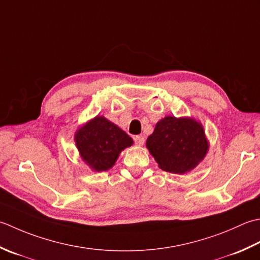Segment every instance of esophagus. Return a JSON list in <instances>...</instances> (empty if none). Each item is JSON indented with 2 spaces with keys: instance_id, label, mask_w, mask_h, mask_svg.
I'll return each instance as SVG.
<instances>
[{
  "instance_id": "1",
  "label": "esophagus",
  "mask_w": 260,
  "mask_h": 260,
  "mask_svg": "<svg viewBox=\"0 0 260 260\" xmlns=\"http://www.w3.org/2000/svg\"><path fill=\"white\" fill-rule=\"evenodd\" d=\"M134 140H135L137 146H142V145L145 144V138L142 137V136H136L134 138Z\"/></svg>"
}]
</instances>
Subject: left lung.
Returning a JSON list of instances; mask_svg holds the SVG:
<instances>
[{
	"label": "left lung",
	"instance_id": "left-lung-1",
	"mask_svg": "<svg viewBox=\"0 0 260 260\" xmlns=\"http://www.w3.org/2000/svg\"><path fill=\"white\" fill-rule=\"evenodd\" d=\"M146 147L162 171L185 174L204 159L210 144L200 121L168 115L158 121Z\"/></svg>",
	"mask_w": 260,
	"mask_h": 260
}]
</instances>
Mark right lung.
Segmentation results:
<instances>
[{
	"mask_svg": "<svg viewBox=\"0 0 260 260\" xmlns=\"http://www.w3.org/2000/svg\"><path fill=\"white\" fill-rule=\"evenodd\" d=\"M79 157L94 172L112 168L120 153L134 140L103 115H96L79 126L74 136Z\"/></svg>",
	"mask_w": 260,
	"mask_h": 260,
	"instance_id": "right-lung-1",
	"label": "right lung"
}]
</instances>
